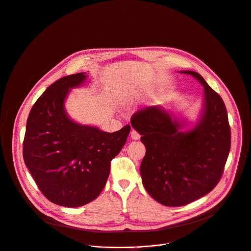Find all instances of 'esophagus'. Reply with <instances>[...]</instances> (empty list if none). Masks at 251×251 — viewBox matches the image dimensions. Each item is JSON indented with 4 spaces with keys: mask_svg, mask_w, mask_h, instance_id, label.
I'll list each match as a JSON object with an SVG mask.
<instances>
[{
    "mask_svg": "<svg viewBox=\"0 0 251 251\" xmlns=\"http://www.w3.org/2000/svg\"><path fill=\"white\" fill-rule=\"evenodd\" d=\"M130 136H131L132 139H139V138H140V134H139L135 129H132V130H131Z\"/></svg>",
    "mask_w": 251,
    "mask_h": 251,
    "instance_id": "1",
    "label": "esophagus"
}]
</instances>
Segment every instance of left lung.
Here are the masks:
<instances>
[{
	"instance_id": "obj_1",
	"label": "left lung",
	"mask_w": 251,
	"mask_h": 251,
	"mask_svg": "<svg viewBox=\"0 0 251 251\" xmlns=\"http://www.w3.org/2000/svg\"><path fill=\"white\" fill-rule=\"evenodd\" d=\"M204 86V108L199 123L182 131L183 124L161 107H148L131 117L142 135L146 153L140 165L142 184L167 207L190 204L220 182L230 149V127L225 103L194 71H181Z\"/></svg>"
}]
</instances>
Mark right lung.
Returning a JSON list of instances; mask_svg holds the SVG:
<instances>
[{"mask_svg": "<svg viewBox=\"0 0 251 251\" xmlns=\"http://www.w3.org/2000/svg\"><path fill=\"white\" fill-rule=\"evenodd\" d=\"M84 72L50 85L30 110L23 155L41 193L56 205L84 206L104 189L111 161L125 145L130 126L115 132L73 122L64 108L72 88L84 83Z\"/></svg>", "mask_w": 251, "mask_h": 251, "instance_id": "1", "label": "right lung"}]
</instances>
